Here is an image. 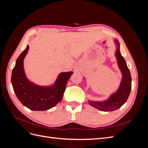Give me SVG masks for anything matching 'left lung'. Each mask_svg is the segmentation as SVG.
<instances>
[{"instance_id": "1", "label": "left lung", "mask_w": 148, "mask_h": 148, "mask_svg": "<svg viewBox=\"0 0 148 148\" xmlns=\"http://www.w3.org/2000/svg\"><path fill=\"white\" fill-rule=\"evenodd\" d=\"M115 43L117 46V50L115 54L117 58L119 67L122 74V78L117 91L112 94L107 100L103 101H88L89 105L101 111L111 112L120 108L127 101L131 91L132 78L130 71L124 58L120 53L119 42L117 40H115Z\"/></svg>"}]
</instances>
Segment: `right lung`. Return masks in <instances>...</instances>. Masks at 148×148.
I'll return each mask as SVG.
<instances>
[{"mask_svg": "<svg viewBox=\"0 0 148 148\" xmlns=\"http://www.w3.org/2000/svg\"><path fill=\"white\" fill-rule=\"evenodd\" d=\"M29 50L28 45L16 59L12 70L11 82L13 90L21 104L32 110L43 111L52 108L63 97L66 85L73 71L60 73L54 84L49 86L36 84L26 77L23 60Z\"/></svg>", "mask_w": 148, "mask_h": 148, "instance_id": "add662e5", "label": "right lung"}]
</instances>
